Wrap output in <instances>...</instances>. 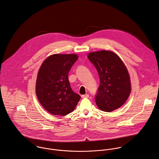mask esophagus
Masks as SVG:
<instances>
[{"instance_id": "34e87169", "label": "esophagus", "mask_w": 159, "mask_h": 159, "mask_svg": "<svg viewBox=\"0 0 159 159\" xmlns=\"http://www.w3.org/2000/svg\"><path fill=\"white\" fill-rule=\"evenodd\" d=\"M81 98H89V95L88 94H83V95H81Z\"/></svg>"}]
</instances>
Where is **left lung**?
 <instances>
[{
  "instance_id": "8db88e82",
  "label": "left lung",
  "mask_w": 159,
  "mask_h": 159,
  "mask_svg": "<svg viewBox=\"0 0 159 159\" xmlns=\"http://www.w3.org/2000/svg\"><path fill=\"white\" fill-rule=\"evenodd\" d=\"M88 58L96 68L100 79L95 96L98 107L106 112L119 108L125 103L131 91L126 66L116 53L110 51L91 52Z\"/></svg>"
}]
</instances>
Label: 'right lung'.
<instances>
[{
  "label": "right lung",
  "mask_w": 159,
  "mask_h": 159,
  "mask_svg": "<svg viewBox=\"0 0 159 159\" xmlns=\"http://www.w3.org/2000/svg\"><path fill=\"white\" fill-rule=\"evenodd\" d=\"M78 59L75 54H54L42 63L36 81V94L41 105L53 115L73 111L80 96L71 89L68 73Z\"/></svg>",
  "instance_id": "obj_1"
}]
</instances>
